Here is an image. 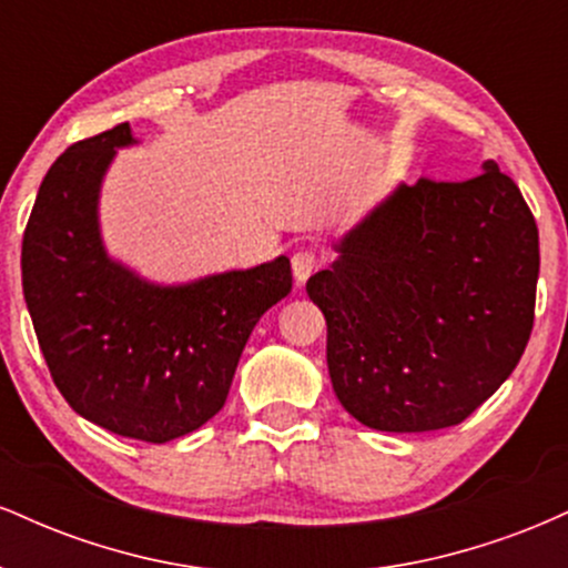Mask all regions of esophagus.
<instances>
[{
    "instance_id": "obj_1",
    "label": "esophagus",
    "mask_w": 568,
    "mask_h": 568,
    "mask_svg": "<svg viewBox=\"0 0 568 568\" xmlns=\"http://www.w3.org/2000/svg\"><path fill=\"white\" fill-rule=\"evenodd\" d=\"M291 264H293V277H296V283L302 285L312 272H317L323 266V253L317 251V247H302V251L293 253Z\"/></svg>"
}]
</instances>
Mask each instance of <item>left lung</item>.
Listing matches in <instances>:
<instances>
[{
    "instance_id": "obj_1",
    "label": "left lung",
    "mask_w": 568,
    "mask_h": 568,
    "mask_svg": "<svg viewBox=\"0 0 568 568\" xmlns=\"http://www.w3.org/2000/svg\"><path fill=\"white\" fill-rule=\"evenodd\" d=\"M484 168L400 186L306 280L328 325L334 393L371 429L459 425L529 344L537 221L510 175Z\"/></svg>"
}]
</instances>
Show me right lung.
<instances>
[{
	"label": "right lung",
	"instance_id": "right-lung-1",
	"mask_svg": "<svg viewBox=\"0 0 568 568\" xmlns=\"http://www.w3.org/2000/svg\"><path fill=\"white\" fill-rule=\"evenodd\" d=\"M130 125L77 141L53 162L23 232V296L55 387L93 425L168 443L224 408L258 317L291 293L285 256L158 288L114 264L95 200Z\"/></svg>",
	"mask_w": 568,
	"mask_h": 568
}]
</instances>
